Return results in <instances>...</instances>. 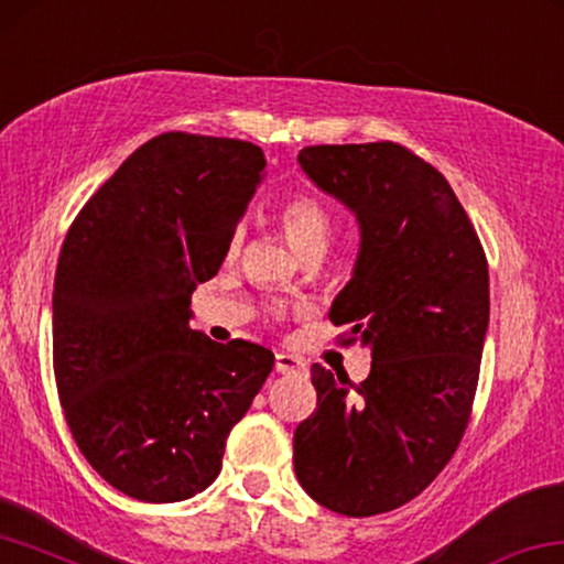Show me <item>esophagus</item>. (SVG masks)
I'll return each mask as SVG.
<instances>
[{"label":"esophagus","instance_id":"1","mask_svg":"<svg viewBox=\"0 0 564 564\" xmlns=\"http://www.w3.org/2000/svg\"><path fill=\"white\" fill-rule=\"evenodd\" d=\"M274 368H276V372H282V376H305L307 372L305 360L297 358V355H290V352H276Z\"/></svg>","mask_w":564,"mask_h":564}]
</instances>
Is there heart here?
I'll use <instances>...</instances> for the list:
<instances>
[{
  "label": "heart",
  "instance_id": "obj_1",
  "mask_svg": "<svg viewBox=\"0 0 564 564\" xmlns=\"http://www.w3.org/2000/svg\"><path fill=\"white\" fill-rule=\"evenodd\" d=\"M280 224L290 247L300 257L323 254L327 241H330L333 219L327 206L312 194H294L280 206ZM241 241H245V227H239L231 234L229 254L239 252Z\"/></svg>",
  "mask_w": 564,
  "mask_h": 564
}]
</instances>
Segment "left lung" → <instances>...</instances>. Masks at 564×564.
<instances>
[{
    "label": "left lung",
    "instance_id": "8db88e82",
    "mask_svg": "<svg viewBox=\"0 0 564 564\" xmlns=\"http://www.w3.org/2000/svg\"><path fill=\"white\" fill-rule=\"evenodd\" d=\"M312 184L360 227L330 319L370 348V376L315 362L317 409L294 431V474L345 517L403 507L454 456L471 415L489 327V267L448 181L403 145H307Z\"/></svg>",
    "mask_w": 564,
    "mask_h": 564
}]
</instances>
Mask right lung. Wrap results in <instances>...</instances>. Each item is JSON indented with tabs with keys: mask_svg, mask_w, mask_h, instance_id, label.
<instances>
[{
	"mask_svg": "<svg viewBox=\"0 0 564 564\" xmlns=\"http://www.w3.org/2000/svg\"><path fill=\"white\" fill-rule=\"evenodd\" d=\"M264 166L247 141L155 135L67 231L52 292L59 403L88 464L128 497L169 505L209 487L274 368L262 345L188 325Z\"/></svg>",
	"mask_w": 564,
	"mask_h": 564,
	"instance_id": "1",
	"label": "right lung"
}]
</instances>
